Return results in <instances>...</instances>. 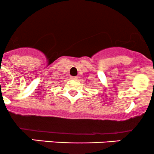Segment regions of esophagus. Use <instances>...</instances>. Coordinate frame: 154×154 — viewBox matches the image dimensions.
Returning <instances> with one entry per match:
<instances>
[{
  "label": "esophagus",
  "mask_w": 154,
  "mask_h": 154,
  "mask_svg": "<svg viewBox=\"0 0 154 154\" xmlns=\"http://www.w3.org/2000/svg\"><path fill=\"white\" fill-rule=\"evenodd\" d=\"M71 78H72V79H77L78 77H76V76H72Z\"/></svg>",
  "instance_id": "obj_1"
}]
</instances>
